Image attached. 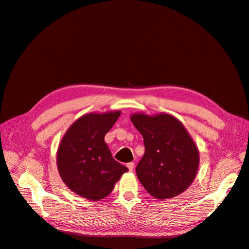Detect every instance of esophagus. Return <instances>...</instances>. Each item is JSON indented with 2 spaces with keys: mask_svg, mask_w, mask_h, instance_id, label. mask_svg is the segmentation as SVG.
<instances>
[{
  "mask_svg": "<svg viewBox=\"0 0 249 249\" xmlns=\"http://www.w3.org/2000/svg\"><path fill=\"white\" fill-rule=\"evenodd\" d=\"M126 166H127V168H128V171L133 172V171H134V167H135V163H134V162H128V163L126 164Z\"/></svg>",
  "mask_w": 249,
  "mask_h": 249,
  "instance_id": "esophagus-1",
  "label": "esophagus"
}]
</instances>
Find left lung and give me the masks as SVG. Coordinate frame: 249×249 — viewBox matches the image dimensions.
Masks as SVG:
<instances>
[{"label": "left lung", "instance_id": "8db88e82", "mask_svg": "<svg viewBox=\"0 0 249 249\" xmlns=\"http://www.w3.org/2000/svg\"><path fill=\"white\" fill-rule=\"evenodd\" d=\"M144 140L145 153L136 173L146 191L158 199L172 198L191 185L199 165L198 149L184 125L170 114L131 116Z\"/></svg>", "mask_w": 249, "mask_h": 249}]
</instances>
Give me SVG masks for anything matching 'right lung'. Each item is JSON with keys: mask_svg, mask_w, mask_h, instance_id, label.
<instances>
[{"mask_svg": "<svg viewBox=\"0 0 249 249\" xmlns=\"http://www.w3.org/2000/svg\"><path fill=\"white\" fill-rule=\"evenodd\" d=\"M121 111L90 113L68 128L57 152V165L65 185L90 200L108 196L128 168L116 161L104 141Z\"/></svg>", "mask_w": 249, "mask_h": 249, "instance_id": "add662e5", "label": "right lung"}]
</instances>
